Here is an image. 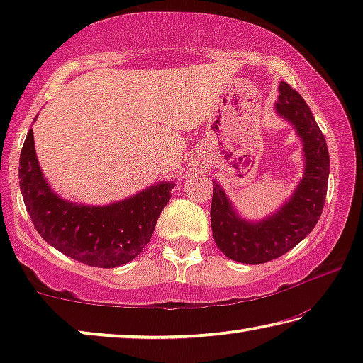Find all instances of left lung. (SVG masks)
<instances>
[{
    "mask_svg": "<svg viewBox=\"0 0 363 363\" xmlns=\"http://www.w3.org/2000/svg\"><path fill=\"white\" fill-rule=\"evenodd\" d=\"M275 112L291 123L303 140L304 174L293 195L261 220L237 213L224 189L213 181L211 229L218 248L237 262L262 264L277 259L304 240L322 216L328 187L330 157L325 138L309 106L290 84L281 82Z\"/></svg>",
    "mask_w": 363,
    "mask_h": 363,
    "instance_id": "1",
    "label": "left lung"
}]
</instances>
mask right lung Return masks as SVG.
<instances>
[{
  "label": "right lung",
  "mask_w": 363,
  "mask_h": 363,
  "mask_svg": "<svg viewBox=\"0 0 363 363\" xmlns=\"http://www.w3.org/2000/svg\"><path fill=\"white\" fill-rule=\"evenodd\" d=\"M19 179L23 203L43 240L86 266L104 269L123 266L143 253L176 186L157 182L104 206L73 203L48 184L36 158L33 130L22 147Z\"/></svg>",
  "instance_id": "add662e5"
}]
</instances>
